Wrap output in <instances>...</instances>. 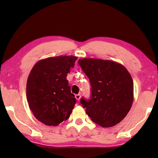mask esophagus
I'll list each match as a JSON object with an SVG mask.
<instances>
[{
	"instance_id": "obj_1",
	"label": "esophagus",
	"mask_w": 158,
	"mask_h": 158,
	"mask_svg": "<svg viewBox=\"0 0 158 158\" xmlns=\"http://www.w3.org/2000/svg\"><path fill=\"white\" fill-rule=\"evenodd\" d=\"M81 95L80 94H76L75 95V98L77 100H80V98H81Z\"/></svg>"
}]
</instances>
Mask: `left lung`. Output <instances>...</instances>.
Here are the masks:
<instances>
[{"mask_svg": "<svg viewBox=\"0 0 158 158\" xmlns=\"http://www.w3.org/2000/svg\"><path fill=\"white\" fill-rule=\"evenodd\" d=\"M78 63L92 87L90 99H81L87 115L103 127L122 122L130 111L134 99L133 80L127 70L110 60L83 58Z\"/></svg>", "mask_w": 158, "mask_h": 158, "instance_id": "1", "label": "left lung"}]
</instances>
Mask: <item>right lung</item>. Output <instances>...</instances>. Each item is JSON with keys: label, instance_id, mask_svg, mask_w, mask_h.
<instances>
[{"label": "right lung", "instance_id": "obj_1", "mask_svg": "<svg viewBox=\"0 0 158 158\" xmlns=\"http://www.w3.org/2000/svg\"><path fill=\"white\" fill-rule=\"evenodd\" d=\"M77 57L60 56L39 60L26 83L29 107L39 122L56 126L69 119L76 103L66 80Z\"/></svg>", "mask_w": 158, "mask_h": 158}]
</instances>
